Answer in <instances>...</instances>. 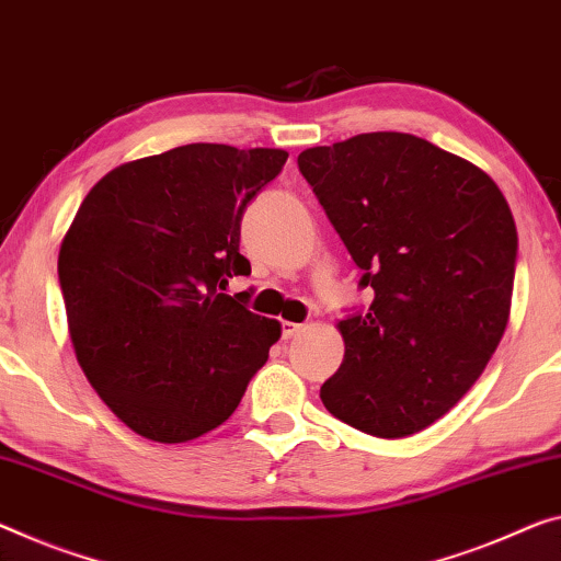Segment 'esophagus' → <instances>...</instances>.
Returning a JSON list of instances; mask_svg holds the SVG:
<instances>
[{
	"label": "esophagus",
	"mask_w": 561,
	"mask_h": 561,
	"mask_svg": "<svg viewBox=\"0 0 561 561\" xmlns=\"http://www.w3.org/2000/svg\"><path fill=\"white\" fill-rule=\"evenodd\" d=\"M304 331V323H290V321H283V339H293V335H298Z\"/></svg>",
	"instance_id": "esophagus-1"
}]
</instances>
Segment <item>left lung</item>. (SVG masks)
<instances>
[{"instance_id": "left-lung-1", "label": "left lung", "mask_w": 561, "mask_h": 561, "mask_svg": "<svg viewBox=\"0 0 561 561\" xmlns=\"http://www.w3.org/2000/svg\"><path fill=\"white\" fill-rule=\"evenodd\" d=\"M298 168L374 288L366 313L339 321L346 353L323 407L370 436L416 434L461 401L502 341L510 203L484 170L407 133L308 148Z\"/></svg>"}]
</instances>
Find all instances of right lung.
Returning <instances> with one entry per match:
<instances>
[{
	"label": "right lung",
	"instance_id": "add662e5",
	"mask_svg": "<svg viewBox=\"0 0 561 561\" xmlns=\"http://www.w3.org/2000/svg\"><path fill=\"white\" fill-rule=\"evenodd\" d=\"M286 160L183 145L110 170L77 210L57 261L67 329L92 389L135 434H208L268 360L280 323L222 290L251 273L240 218Z\"/></svg>",
	"mask_w": 561,
	"mask_h": 561
}]
</instances>
